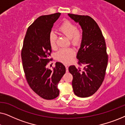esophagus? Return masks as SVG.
I'll return each mask as SVG.
<instances>
[{
    "label": "esophagus",
    "instance_id": "esophagus-1",
    "mask_svg": "<svg viewBox=\"0 0 125 125\" xmlns=\"http://www.w3.org/2000/svg\"><path fill=\"white\" fill-rule=\"evenodd\" d=\"M65 68H66V72H68V66L67 65H65Z\"/></svg>",
    "mask_w": 125,
    "mask_h": 125
}]
</instances>
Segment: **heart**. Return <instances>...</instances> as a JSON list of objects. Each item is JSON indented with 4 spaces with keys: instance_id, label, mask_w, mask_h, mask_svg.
<instances>
[{
    "instance_id": "heart-1",
    "label": "heart",
    "mask_w": 125,
    "mask_h": 125,
    "mask_svg": "<svg viewBox=\"0 0 125 125\" xmlns=\"http://www.w3.org/2000/svg\"><path fill=\"white\" fill-rule=\"evenodd\" d=\"M59 31L66 37L70 39L72 45L77 46L81 43L83 39V32L81 29L77 28V25L72 22L66 20L59 28ZM57 36L53 32H50L49 35V42L51 47L53 49L57 48ZM75 52L72 48H62L58 51L56 57L59 61L64 64L71 62L74 55Z\"/></svg>"
}]
</instances>
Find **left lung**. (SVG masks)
Instances as JSON below:
<instances>
[{
	"mask_svg": "<svg viewBox=\"0 0 125 125\" xmlns=\"http://www.w3.org/2000/svg\"><path fill=\"white\" fill-rule=\"evenodd\" d=\"M68 15L81 25L83 39L77 53L78 64L69 67L72 74V87L77 96L84 98L93 95L103 83L108 62L105 40L100 27L91 17L69 13Z\"/></svg>",
	"mask_w": 125,
	"mask_h": 125,
	"instance_id": "obj_1",
	"label": "left lung"
}]
</instances>
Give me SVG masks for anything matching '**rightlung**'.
I'll return each mask as SVG.
<instances>
[{"label":"right lung","instance_id":"1","mask_svg":"<svg viewBox=\"0 0 125 125\" xmlns=\"http://www.w3.org/2000/svg\"><path fill=\"white\" fill-rule=\"evenodd\" d=\"M60 13L39 17L28 27L21 49L24 72L28 85L37 95L45 99L53 100L59 95L57 85L65 74L66 69L62 63L57 62L51 71L47 65L52 49L49 35Z\"/></svg>","mask_w":125,"mask_h":125}]
</instances>
